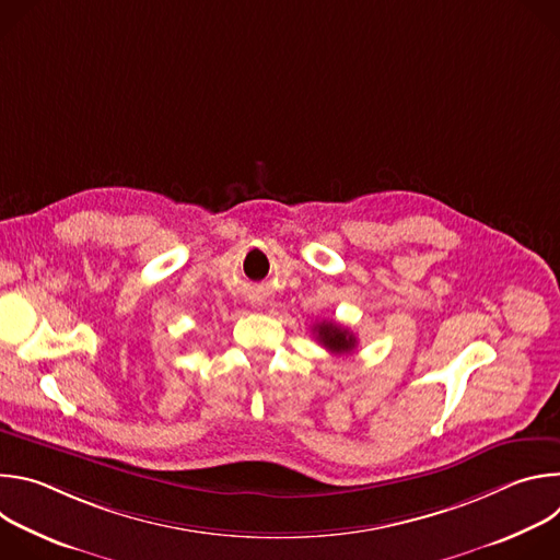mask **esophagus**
Returning <instances> with one entry per match:
<instances>
[{
	"label": "esophagus",
	"mask_w": 560,
	"mask_h": 560,
	"mask_svg": "<svg viewBox=\"0 0 560 560\" xmlns=\"http://www.w3.org/2000/svg\"><path fill=\"white\" fill-rule=\"evenodd\" d=\"M261 305H264L261 301H253V307H261Z\"/></svg>",
	"instance_id": "obj_1"
}]
</instances>
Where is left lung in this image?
<instances>
[{
    "label": "left lung",
    "instance_id": "1",
    "mask_svg": "<svg viewBox=\"0 0 560 560\" xmlns=\"http://www.w3.org/2000/svg\"><path fill=\"white\" fill-rule=\"evenodd\" d=\"M314 332H316L318 343H324L335 354H348L357 348L354 335H350V330H346L332 322H324V324L314 326Z\"/></svg>",
    "mask_w": 560,
    "mask_h": 560
}]
</instances>
